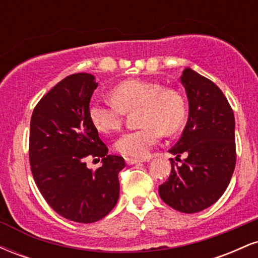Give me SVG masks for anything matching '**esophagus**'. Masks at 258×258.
Instances as JSON below:
<instances>
[{"label":"esophagus","mask_w":258,"mask_h":258,"mask_svg":"<svg viewBox=\"0 0 258 258\" xmlns=\"http://www.w3.org/2000/svg\"><path fill=\"white\" fill-rule=\"evenodd\" d=\"M126 164L127 165H136V164H141L143 162V160L141 159H131V158H126Z\"/></svg>","instance_id":"esophagus-1"}]
</instances>
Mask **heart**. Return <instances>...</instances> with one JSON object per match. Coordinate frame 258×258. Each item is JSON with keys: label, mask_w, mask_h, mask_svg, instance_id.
<instances>
[{"label": "heart", "mask_w": 258, "mask_h": 258, "mask_svg": "<svg viewBox=\"0 0 258 258\" xmlns=\"http://www.w3.org/2000/svg\"><path fill=\"white\" fill-rule=\"evenodd\" d=\"M112 102H93L88 117L97 131L110 133L122 125L126 112L137 110L141 127L122 133L115 142L116 152L123 156L142 158L161 138L162 132L172 135L182 127L186 115L184 97L179 91L162 87L149 80H126L111 91Z\"/></svg>", "instance_id": "1"}]
</instances>
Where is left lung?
Listing matches in <instances>:
<instances>
[{"label":"left lung","mask_w":258,"mask_h":258,"mask_svg":"<svg viewBox=\"0 0 258 258\" xmlns=\"http://www.w3.org/2000/svg\"><path fill=\"white\" fill-rule=\"evenodd\" d=\"M189 102V115L179 141L170 153L182 164L159 186L160 198L184 214L203 211L217 201L235 168V120L223 92L190 68L180 76Z\"/></svg>","instance_id":"8db88e82"}]
</instances>
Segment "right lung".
<instances>
[{
  "mask_svg": "<svg viewBox=\"0 0 258 258\" xmlns=\"http://www.w3.org/2000/svg\"><path fill=\"white\" fill-rule=\"evenodd\" d=\"M98 84L87 73L58 82L35 106L30 121L29 159L38 190L57 214L79 223L102 220L119 200L121 156L108 155L88 117ZM87 157H102L96 171Z\"/></svg>",
  "mask_w": 258,
  "mask_h": 258,
  "instance_id": "add662e5",
  "label": "right lung"
}]
</instances>
